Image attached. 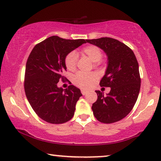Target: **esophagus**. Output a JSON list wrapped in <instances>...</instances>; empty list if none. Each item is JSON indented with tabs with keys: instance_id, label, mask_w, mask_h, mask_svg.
Segmentation results:
<instances>
[{
	"instance_id": "1",
	"label": "esophagus",
	"mask_w": 161,
	"mask_h": 161,
	"mask_svg": "<svg viewBox=\"0 0 161 161\" xmlns=\"http://www.w3.org/2000/svg\"><path fill=\"white\" fill-rule=\"evenodd\" d=\"M81 93H82V95H86V93H87L86 91L84 90V89H81Z\"/></svg>"
}]
</instances>
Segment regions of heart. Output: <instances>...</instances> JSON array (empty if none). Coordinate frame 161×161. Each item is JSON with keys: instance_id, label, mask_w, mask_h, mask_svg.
Segmentation results:
<instances>
[{"instance_id": "obj_1", "label": "heart", "mask_w": 161, "mask_h": 161, "mask_svg": "<svg viewBox=\"0 0 161 161\" xmlns=\"http://www.w3.org/2000/svg\"><path fill=\"white\" fill-rule=\"evenodd\" d=\"M82 52L86 55L93 62L95 63V65L100 64V60L103 56V53L101 48L94 45H89L82 49ZM78 54L75 51H71L66 55L65 63L66 68L70 71L75 70L77 67L78 61ZM96 75L94 72L84 73L79 72L73 77V82L76 86L80 88L87 89L92 85L96 80Z\"/></svg>"}]
</instances>
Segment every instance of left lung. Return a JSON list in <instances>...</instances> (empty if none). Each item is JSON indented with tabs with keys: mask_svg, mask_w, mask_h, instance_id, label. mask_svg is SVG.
Instances as JSON below:
<instances>
[{
	"mask_svg": "<svg viewBox=\"0 0 161 161\" xmlns=\"http://www.w3.org/2000/svg\"><path fill=\"white\" fill-rule=\"evenodd\" d=\"M86 42L103 50L108 60L100 86L110 87L111 89L107 96L100 91H96L98 98L92 107L93 115L103 123L121 120L132 110L141 86L139 64L135 55L125 43L113 38L86 39Z\"/></svg>",
	"mask_w": 161,
	"mask_h": 161,
	"instance_id": "1",
	"label": "left lung"
}]
</instances>
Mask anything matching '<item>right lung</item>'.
Wrapping results in <instances>:
<instances>
[{"label": "right lung", "mask_w": 161, "mask_h": 161, "mask_svg": "<svg viewBox=\"0 0 161 161\" xmlns=\"http://www.w3.org/2000/svg\"><path fill=\"white\" fill-rule=\"evenodd\" d=\"M86 43L84 39H65L53 36L34 46L26 64L25 91L29 103L36 115L51 124H62L74 115L76 103L82 96L73 85L58 87L65 81L66 55Z\"/></svg>", "instance_id": "add662e5"}]
</instances>
